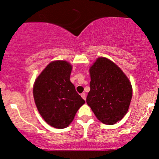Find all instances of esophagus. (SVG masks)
<instances>
[{"mask_svg":"<svg viewBox=\"0 0 159 159\" xmlns=\"http://www.w3.org/2000/svg\"><path fill=\"white\" fill-rule=\"evenodd\" d=\"M81 97L84 100H86V94L85 93H82L81 94Z\"/></svg>","mask_w":159,"mask_h":159,"instance_id":"34e87169","label":"esophagus"}]
</instances>
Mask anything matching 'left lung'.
<instances>
[{
    "label": "left lung",
    "instance_id": "8db88e82",
    "mask_svg": "<svg viewBox=\"0 0 159 159\" xmlns=\"http://www.w3.org/2000/svg\"><path fill=\"white\" fill-rule=\"evenodd\" d=\"M90 91L86 103L104 124L114 125L125 115L132 98V86L121 69L100 57L89 69Z\"/></svg>",
    "mask_w": 159,
    "mask_h": 159
}]
</instances>
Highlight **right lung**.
Returning a JSON list of instances; mask_svg holds the SVG:
<instances>
[{
    "label": "right lung",
    "mask_w": 159,
    "mask_h": 159,
    "mask_svg": "<svg viewBox=\"0 0 159 159\" xmlns=\"http://www.w3.org/2000/svg\"><path fill=\"white\" fill-rule=\"evenodd\" d=\"M72 65L66 61H53L34 82L35 104L45 121L56 128H67L85 100L70 81Z\"/></svg>",
    "instance_id": "obj_1"
}]
</instances>
